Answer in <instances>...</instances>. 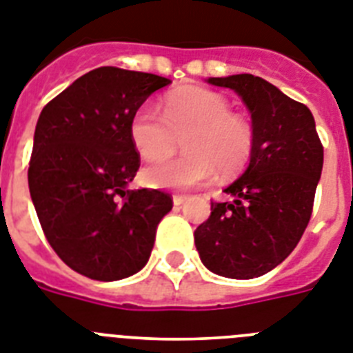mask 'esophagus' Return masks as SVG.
Wrapping results in <instances>:
<instances>
[{"instance_id": "esophagus-1", "label": "esophagus", "mask_w": 353, "mask_h": 353, "mask_svg": "<svg viewBox=\"0 0 353 353\" xmlns=\"http://www.w3.org/2000/svg\"><path fill=\"white\" fill-rule=\"evenodd\" d=\"M172 201H174V206H177V208H179V206H181V204L186 201V195H174V197H172Z\"/></svg>"}]
</instances>
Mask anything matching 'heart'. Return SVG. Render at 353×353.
<instances>
[{"label":"heart","instance_id":"obj_1","mask_svg":"<svg viewBox=\"0 0 353 353\" xmlns=\"http://www.w3.org/2000/svg\"><path fill=\"white\" fill-rule=\"evenodd\" d=\"M132 147L147 161L168 158L183 138L186 154L172 161L149 165L141 172L152 188L190 190L215 174L232 176L245 167L253 152V129L232 112L226 97L204 88L172 91L161 103V114L141 105L129 123Z\"/></svg>","mask_w":353,"mask_h":353}]
</instances>
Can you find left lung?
<instances>
[{
	"mask_svg": "<svg viewBox=\"0 0 353 353\" xmlns=\"http://www.w3.org/2000/svg\"><path fill=\"white\" fill-rule=\"evenodd\" d=\"M206 82L241 97L254 140L244 174L224 188L233 201L212 203L210 219L195 230V248L219 276L251 280L272 271L300 242L321 177L323 147L310 109L271 82L250 73Z\"/></svg>",
	"mask_w": 353,
	"mask_h": 353,
	"instance_id": "1",
	"label": "left lung"
}]
</instances>
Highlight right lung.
Masks as SVG:
<instances>
[{"label":"right lung","instance_id":"1","mask_svg":"<svg viewBox=\"0 0 353 353\" xmlns=\"http://www.w3.org/2000/svg\"><path fill=\"white\" fill-rule=\"evenodd\" d=\"M165 77L103 66L77 79L41 111L28 188L43 232L66 265L114 282L145 268L168 194L129 190L140 168L129 123Z\"/></svg>","mask_w":353,"mask_h":353}]
</instances>
